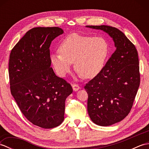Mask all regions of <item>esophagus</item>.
<instances>
[{
  "instance_id": "1",
  "label": "esophagus",
  "mask_w": 149,
  "mask_h": 149,
  "mask_svg": "<svg viewBox=\"0 0 149 149\" xmlns=\"http://www.w3.org/2000/svg\"><path fill=\"white\" fill-rule=\"evenodd\" d=\"M72 88H73V90H74V91H77L78 90L80 89V86H79L78 84H75V83L72 84Z\"/></svg>"
}]
</instances>
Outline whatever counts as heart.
Here are the masks:
<instances>
[{
    "instance_id": "heart-1",
    "label": "heart",
    "mask_w": 149,
    "mask_h": 149,
    "mask_svg": "<svg viewBox=\"0 0 149 149\" xmlns=\"http://www.w3.org/2000/svg\"><path fill=\"white\" fill-rule=\"evenodd\" d=\"M59 53L50 55V61L57 74L65 77L72 63L79 74L86 79L95 77L102 70L108 55L109 45L102 37L72 34L63 41Z\"/></svg>"
}]
</instances>
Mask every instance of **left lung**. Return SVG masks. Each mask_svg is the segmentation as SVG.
<instances>
[{
    "label": "left lung",
    "instance_id": "1",
    "mask_svg": "<svg viewBox=\"0 0 149 149\" xmlns=\"http://www.w3.org/2000/svg\"><path fill=\"white\" fill-rule=\"evenodd\" d=\"M105 31L116 47L99 74L84 86L88 112L101 126L120 122L130 113L140 83L138 51L121 31L108 26H87Z\"/></svg>",
    "mask_w": 149,
    "mask_h": 149
}]
</instances>
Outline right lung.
I'll return each instance as SVG.
<instances>
[{
    "mask_svg": "<svg viewBox=\"0 0 149 149\" xmlns=\"http://www.w3.org/2000/svg\"><path fill=\"white\" fill-rule=\"evenodd\" d=\"M63 33L58 27L33 28L16 44L9 56L11 95L26 118L45 129L63 122L65 100L73 91L70 84L56 75L50 67V44Z\"/></svg>",
    "mask_w": 149,
    "mask_h": 149,
    "instance_id": "add662e5",
    "label": "right lung"
}]
</instances>
